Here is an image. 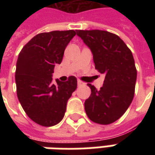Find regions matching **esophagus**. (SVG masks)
Wrapping results in <instances>:
<instances>
[{
	"instance_id": "obj_1",
	"label": "esophagus",
	"mask_w": 155,
	"mask_h": 155,
	"mask_svg": "<svg viewBox=\"0 0 155 155\" xmlns=\"http://www.w3.org/2000/svg\"><path fill=\"white\" fill-rule=\"evenodd\" d=\"M77 84H78V85L80 86V85H83V84H84V83L83 82V81H80V80H79V81H77Z\"/></svg>"
}]
</instances>
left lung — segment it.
<instances>
[{"instance_id": "left-lung-1", "label": "left lung", "mask_w": 155, "mask_h": 155, "mask_svg": "<svg viewBox=\"0 0 155 155\" xmlns=\"http://www.w3.org/2000/svg\"><path fill=\"white\" fill-rule=\"evenodd\" d=\"M76 33L91 48L95 69L105 75L99 91L87 84L91 94L84 101L85 113L94 123H114L124 114L134 95L137 70L132 52L114 33L101 30H77Z\"/></svg>"}]
</instances>
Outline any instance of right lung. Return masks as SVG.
<instances>
[{
    "label": "right lung",
    "instance_id": "add662e5",
    "mask_svg": "<svg viewBox=\"0 0 155 155\" xmlns=\"http://www.w3.org/2000/svg\"><path fill=\"white\" fill-rule=\"evenodd\" d=\"M76 35L74 30L43 32L34 36L20 52L15 69L17 97L25 114L35 123L50 127L60 123L66 104L77 88V79L52 83L54 65Z\"/></svg>",
    "mask_w": 155,
    "mask_h": 155
}]
</instances>
